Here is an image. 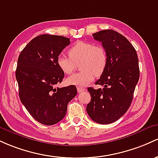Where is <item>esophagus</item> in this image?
I'll list each match as a JSON object with an SVG mask.
<instances>
[{
	"label": "esophagus",
	"mask_w": 158,
	"mask_h": 158,
	"mask_svg": "<svg viewBox=\"0 0 158 158\" xmlns=\"http://www.w3.org/2000/svg\"><path fill=\"white\" fill-rule=\"evenodd\" d=\"M77 92H78V93H82V92H84V91H85V89L84 88H83V87H81V86H77Z\"/></svg>",
	"instance_id": "34e87169"
}]
</instances>
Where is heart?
Returning <instances> with one entry per match:
<instances>
[{
    "label": "heart",
    "mask_w": 158,
    "mask_h": 158,
    "mask_svg": "<svg viewBox=\"0 0 158 158\" xmlns=\"http://www.w3.org/2000/svg\"><path fill=\"white\" fill-rule=\"evenodd\" d=\"M69 57L60 54L56 58V64L65 74L72 73L76 63H79L81 72L71 75L66 79L69 85L86 86L100 76L107 64V55L105 49L93 42L79 41L69 49Z\"/></svg>",
    "instance_id": "b5f03b06"
}]
</instances>
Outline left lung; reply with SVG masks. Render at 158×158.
<instances>
[{
    "instance_id": "8db88e82",
    "label": "left lung",
    "mask_w": 158,
    "mask_h": 158,
    "mask_svg": "<svg viewBox=\"0 0 158 158\" xmlns=\"http://www.w3.org/2000/svg\"><path fill=\"white\" fill-rule=\"evenodd\" d=\"M93 36L102 43L107 64L95 82L103 89L88 88L91 101L86 112L94 122L107 125L117 121L131 106L139 77V60L134 46L118 32L104 30Z\"/></svg>"
}]
</instances>
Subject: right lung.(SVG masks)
<instances>
[{
	"label": "right lung",
	"mask_w": 158,
	"mask_h": 158,
	"mask_svg": "<svg viewBox=\"0 0 158 158\" xmlns=\"http://www.w3.org/2000/svg\"><path fill=\"white\" fill-rule=\"evenodd\" d=\"M70 39L43 34L35 37L21 52L15 77L19 98L30 114L42 125H53L66 114L68 103L77 95L74 85L56 88L64 77L56 58Z\"/></svg>",
	"instance_id": "1"
}]
</instances>
